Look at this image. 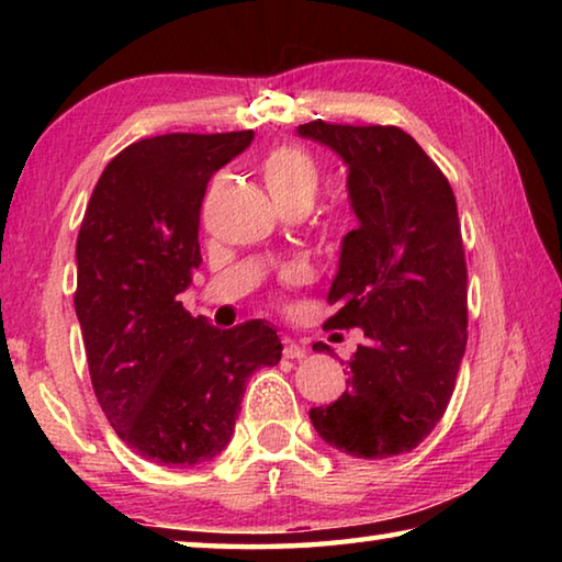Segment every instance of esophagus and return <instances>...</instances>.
Listing matches in <instances>:
<instances>
[{"label": "esophagus", "mask_w": 562, "mask_h": 562, "mask_svg": "<svg viewBox=\"0 0 562 562\" xmlns=\"http://www.w3.org/2000/svg\"><path fill=\"white\" fill-rule=\"evenodd\" d=\"M282 355H284V359H304L307 357V349H304L300 341L282 337Z\"/></svg>", "instance_id": "obj_1"}]
</instances>
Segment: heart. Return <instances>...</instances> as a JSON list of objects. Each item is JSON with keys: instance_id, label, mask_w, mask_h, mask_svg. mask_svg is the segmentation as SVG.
<instances>
[{"instance_id": "heart-1", "label": "heart", "mask_w": 562, "mask_h": 562, "mask_svg": "<svg viewBox=\"0 0 562 562\" xmlns=\"http://www.w3.org/2000/svg\"><path fill=\"white\" fill-rule=\"evenodd\" d=\"M262 178L272 201H312L319 188V166L302 146H274L262 160Z\"/></svg>"}]
</instances>
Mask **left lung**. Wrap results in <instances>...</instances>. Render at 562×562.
Wrapping results in <instances>:
<instances>
[{"label":"left lung","instance_id":"obj_1","mask_svg":"<svg viewBox=\"0 0 562 562\" xmlns=\"http://www.w3.org/2000/svg\"><path fill=\"white\" fill-rule=\"evenodd\" d=\"M302 138L347 164L359 227L341 240L325 327L364 329L347 364L349 389L310 408L329 446L355 459L416 449L441 422L465 351V252L449 180L396 126L310 121ZM317 351H329L317 341Z\"/></svg>","mask_w":562,"mask_h":562}]
</instances>
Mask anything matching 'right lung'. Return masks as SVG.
Listing matches in <instances>:
<instances>
[{
	"label": "right lung",
	"instance_id": "right-lung-1",
	"mask_svg": "<svg viewBox=\"0 0 562 562\" xmlns=\"http://www.w3.org/2000/svg\"><path fill=\"white\" fill-rule=\"evenodd\" d=\"M252 136L136 140L103 168L83 213L74 307L93 394L119 439L158 465L215 459L231 443L247 376L282 357L262 319L217 329L178 302L203 262L207 180Z\"/></svg>",
	"mask_w": 562,
	"mask_h": 562
}]
</instances>
